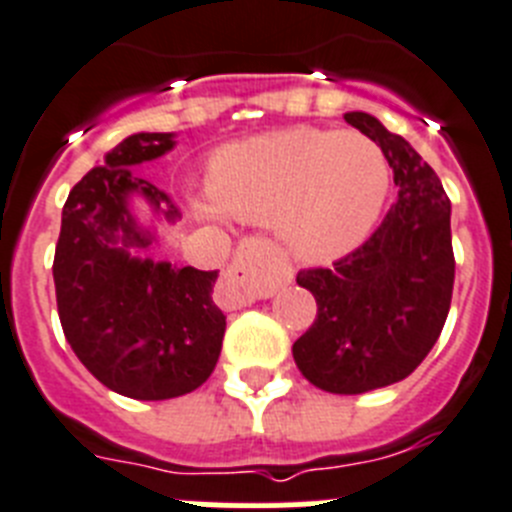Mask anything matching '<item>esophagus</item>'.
<instances>
[{
	"label": "esophagus",
	"instance_id": "esophagus-1",
	"mask_svg": "<svg viewBox=\"0 0 512 512\" xmlns=\"http://www.w3.org/2000/svg\"><path fill=\"white\" fill-rule=\"evenodd\" d=\"M250 255H252V252L247 250V247H242V250L237 252V257H234V270H237V273H247V265H250Z\"/></svg>",
	"mask_w": 512,
	"mask_h": 512
}]
</instances>
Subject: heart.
<instances>
[{
    "mask_svg": "<svg viewBox=\"0 0 512 512\" xmlns=\"http://www.w3.org/2000/svg\"><path fill=\"white\" fill-rule=\"evenodd\" d=\"M208 190L213 201L195 203L206 219L229 213L273 224L288 252L330 260L361 244L376 224L389 170L363 133L299 126L226 146L213 159Z\"/></svg>",
    "mask_w": 512,
    "mask_h": 512,
    "instance_id": "b5f03b06",
    "label": "heart"
}]
</instances>
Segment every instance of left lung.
Wrapping results in <instances>:
<instances>
[{
	"mask_svg": "<svg viewBox=\"0 0 512 512\" xmlns=\"http://www.w3.org/2000/svg\"><path fill=\"white\" fill-rule=\"evenodd\" d=\"M345 121L381 146L397 203L368 242L332 268L301 270L317 319L293 342L304 379L330 394H363L407 379L433 350L453 293L451 201L428 162L379 118Z\"/></svg>",
	"mask_w": 512,
	"mask_h": 512,
	"instance_id": "1",
	"label": "left lung"
}]
</instances>
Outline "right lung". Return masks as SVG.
<instances>
[{"mask_svg":"<svg viewBox=\"0 0 512 512\" xmlns=\"http://www.w3.org/2000/svg\"><path fill=\"white\" fill-rule=\"evenodd\" d=\"M175 149V133H133L71 188L53 257L59 319L100 384L157 402L198 389L216 368L226 317L213 301L219 270L154 260L159 237L133 213L180 219L170 195L136 167Z\"/></svg>","mask_w":512,"mask_h":512,"instance_id":"right-lung-1","label":"right lung"}]
</instances>
